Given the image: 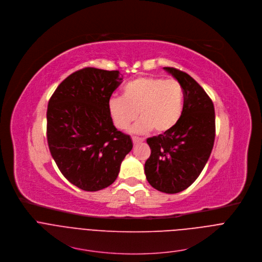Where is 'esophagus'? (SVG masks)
Returning a JSON list of instances; mask_svg holds the SVG:
<instances>
[{"label": "esophagus", "mask_w": 262, "mask_h": 262, "mask_svg": "<svg viewBox=\"0 0 262 262\" xmlns=\"http://www.w3.org/2000/svg\"><path fill=\"white\" fill-rule=\"evenodd\" d=\"M143 140H144L143 138H139V137H136V136H133V137H132V141H133L134 144H136V143H138V142H142Z\"/></svg>", "instance_id": "esophagus-1"}]
</instances>
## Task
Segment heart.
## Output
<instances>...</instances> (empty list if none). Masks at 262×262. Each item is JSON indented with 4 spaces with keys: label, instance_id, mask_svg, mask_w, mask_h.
Returning a JSON list of instances; mask_svg holds the SVG:
<instances>
[{
    "label": "heart",
    "instance_id": "heart-1",
    "mask_svg": "<svg viewBox=\"0 0 262 262\" xmlns=\"http://www.w3.org/2000/svg\"><path fill=\"white\" fill-rule=\"evenodd\" d=\"M184 110V91L179 81L157 76H141L127 82L122 98L108 101V114L114 125L127 129L138 117L133 133L170 132L180 122Z\"/></svg>",
    "mask_w": 262,
    "mask_h": 262
}]
</instances>
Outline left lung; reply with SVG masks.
<instances>
[{"mask_svg": "<svg viewBox=\"0 0 262 262\" xmlns=\"http://www.w3.org/2000/svg\"><path fill=\"white\" fill-rule=\"evenodd\" d=\"M182 85L184 110L168 133L146 139L150 156L144 164L149 185L174 194L190 187L210 158L215 141V108L211 98L189 74L164 67Z\"/></svg>", "mask_w": 262, "mask_h": 262, "instance_id": "left-lung-1", "label": "left lung"}]
</instances>
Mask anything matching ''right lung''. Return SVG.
Masks as SVG:
<instances>
[{"label": "right lung", "instance_id": "right-lung-1", "mask_svg": "<svg viewBox=\"0 0 262 262\" xmlns=\"http://www.w3.org/2000/svg\"><path fill=\"white\" fill-rule=\"evenodd\" d=\"M122 79L117 70L83 68L63 80L49 99L50 154L63 176L81 190L111 186L132 149V139L115 127L108 114V101Z\"/></svg>", "mask_w": 262, "mask_h": 262}]
</instances>
